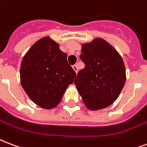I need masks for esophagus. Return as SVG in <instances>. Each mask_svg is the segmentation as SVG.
<instances>
[{
    "instance_id": "34e87169",
    "label": "esophagus",
    "mask_w": 147,
    "mask_h": 147,
    "mask_svg": "<svg viewBox=\"0 0 147 147\" xmlns=\"http://www.w3.org/2000/svg\"><path fill=\"white\" fill-rule=\"evenodd\" d=\"M72 68H73L74 71H76V73L78 72V65H74L73 66H72Z\"/></svg>"
}]
</instances>
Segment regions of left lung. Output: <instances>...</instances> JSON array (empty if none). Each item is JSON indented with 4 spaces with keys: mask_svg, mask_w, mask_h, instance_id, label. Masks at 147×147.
Segmentation results:
<instances>
[{
    "mask_svg": "<svg viewBox=\"0 0 147 147\" xmlns=\"http://www.w3.org/2000/svg\"><path fill=\"white\" fill-rule=\"evenodd\" d=\"M81 51L80 59L86 66L74 83L88 109L106 108L117 99L126 83L124 61L116 49L101 38L82 44Z\"/></svg>",
    "mask_w": 147,
    "mask_h": 147,
    "instance_id": "8db88e82",
    "label": "left lung"
}]
</instances>
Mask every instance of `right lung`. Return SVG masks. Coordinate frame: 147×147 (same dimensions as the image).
I'll use <instances>...</instances> for the list:
<instances>
[{
  "label": "right lung",
  "mask_w": 147,
  "mask_h": 147,
  "mask_svg": "<svg viewBox=\"0 0 147 147\" xmlns=\"http://www.w3.org/2000/svg\"><path fill=\"white\" fill-rule=\"evenodd\" d=\"M76 77L67 55L49 36L38 40L21 61V86L34 103L45 109L59 105Z\"/></svg>",
  "instance_id": "obj_1"
}]
</instances>
